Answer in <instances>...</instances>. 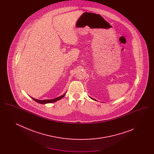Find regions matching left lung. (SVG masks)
I'll list each match as a JSON object with an SVG mask.
<instances>
[{"instance_id": "1", "label": "left lung", "mask_w": 154, "mask_h": 154, "mask_svg": "<svg viewBox=\"0 0 154 154\" xmlns=\"http://www.w3.org/2000/svg\"><path fill=\"white\" fill-rule=\"evenodd\" d=\"M91 99H92V98H91ZM93 99V100H96L95 99Z\"/></svg>"}]
</instances>
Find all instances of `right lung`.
Returning <instances> with one entry per match:
<instances>
[{
  "label": "right lung",
  "mask_w": 154,
  "mask_h": 154,
  "mask_svg": "<svg viewBox=\"0 0 154 154\" xmlns=\"http://www.w3.org/2000/svg\"><path fill=\"white\" fill-rule=\"evenodd\" d=\"M65 95V94L64 95H63L59 96L58 97H57V98H55V99H51V100H37V99H34V98H32V99H33L34 100H35L38 103H40V104H45V103H53L55 102H57V101H58L59 100L61 99L62 97H63Z\"/></svg>",
  "instance_id": "right-lung-1"
}]
</instances>
